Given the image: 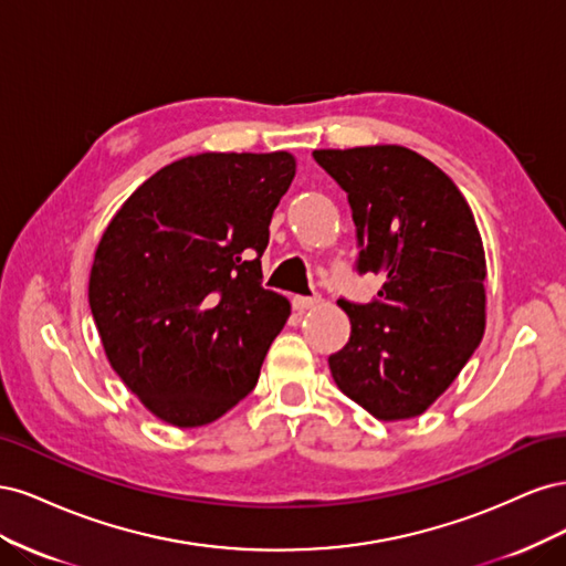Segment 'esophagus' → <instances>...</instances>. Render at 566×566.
Returning a JSON list of instances; mask_svg holds the SVG:
<instances>
[{
  "instance_id": "1",
  "label": "esophagus",
  "mask_w": 566,
  "mask_h": 566,
  "mask_svg": "<svg viewBox=\"0 0 566 566\" xmlns=\"http://www.w3.org/2000/svg\"><path fill=\"white\" fill-rule=\"evenodd\" d=\"M321 304V295H312V297H306V295H297V297H293V306L297 312H306V310H314V306H318Z\"/></svg>"
}]
</instances>
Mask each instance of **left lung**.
<instances>
[{
	"label": "left lung",
	"instance_id": "left-lung-1",
	"mask_svg": "<svg viewBox=\"0 0 566 566\" xmlns=\"http://www.w3.org/2000/svg\"><path fill=\"white\" fill-rule=\"evenodd\" d=\"M347 193L358 273L385 285L366 304L337 300L349 342L328 356L337 387L380 420L430 408L479 347L486 260L468 200L441 169L403 146L314 150Z\"/></svg>",
	"mask_w": 566,
	"mask_h": 566
}]
</instances>
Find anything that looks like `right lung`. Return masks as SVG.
I'll return each instance as SVG.
<instances>
[{
    "mask_svg": "<svg viewBox=\"0 0 566 566\" xmlns=\"http://www.w3.org/2000/svg\"><path fill=\"white\" fill-rule=\"evenodd\" d=\"M279 153H200L144 181L96 248L90 306L113 370L153 416L200 427L254 389L290 302L262 287Z\"/></svg>",
    "mask_w": 566,
    "mask_h": 566,
    "instance_id": "obj_1",
    "label": "right lung"
}]
</instances>
